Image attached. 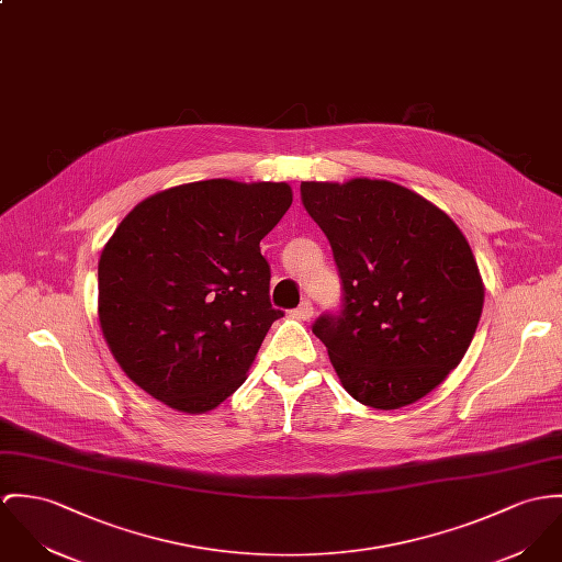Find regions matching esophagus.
<instances>
[{"label":"esophagus","mask_w":562,"mask_h":562,"mask_svg":"<svg viewBox=\"0 0 562 562\" xmlns=\"http://www.w3.org/2000/svg\"><path fill=\"white\" fill-rule=\"evenodd\" d=\"M292 315L296 317V319H308L311 315H313V305H311V301H303L301 305L296 306L294 311H292Z\"/></svg>","instance_id":"34e87169"}]
</instances>
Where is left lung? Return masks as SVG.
I'll list each match as a JSON object with an SVG mask.
<instances>
[{"label": "left lung", "instance_id": "8db88e82", "mask_svg": "<svg viewBox=\"0 0 562 562\" xmlns=\"http://www.w3.org/2000/svg\"><path fill=\"white\" fill-rule=\"evenodd\" d=\"M301 200L341 279V308L313 333L344 389L371 408L418 402L479 326L485 290L468 240L440 207L386 180L303 182Z\"/></svg>", "mask_w": 562, "mask_h": 562}]
</instances>
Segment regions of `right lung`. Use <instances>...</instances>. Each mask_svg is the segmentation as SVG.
Here are the masks:
<instances>
[{
    "label": "right lung",
    "mask_w": 562,
    "mask_h": 562,
    "mask_svg": "<svg viewBox=\"0 0 562 562\" xmlns=\"http://www.w3.org/2000/svg\"><path fill=\"white\" fill-rule=\"evenodd\" d=\"M290 205L285 182L204 180L156 193L117 225L99 261V319L154 400L207 412L247 380L283 317L259 240Z\"/></svg>",
    "instance_id": "add662e5"
}]
</instances>
